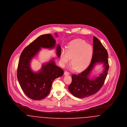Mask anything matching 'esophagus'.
I'll return each instance as SVG.
<instances>
[{
  "label": "esophagus",
  "instance_id": "34e87169",
  "mask_svg": "<svg viewBox=\"0 0 127 127\" xmlns=\"http://www.w3.org/2000/svg\"><path fill=\"white\" fill-rule=\"evenodd\" d=\"M70 74V73L68 72H67V71H65V73H64V75H65V76H67V75H69Z\"/></svg>",
  "mask_w": 127,
  "mask_h": 127
}]
</instances>
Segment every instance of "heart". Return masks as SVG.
<instances>
[{
    "instance_id": "1",
    "label": "heart",
    "mask_w": 127,
    "mask_h": 127,
    "mask_svg": "<svg viewBox=\"0 0 127 127\" xmlns=\"http://www.w3.org/2000/svg\"><path fill=\"white\" fill-rule=\"evenodd\" d=\"M93 56L92 46L81 39H76L69 43L66 50L61 53V64L65 66L71 58V63L76 71H79L89 65Z\"/></svg>"
}]
</instances>
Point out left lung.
I'll list each match as a JSON object with an SVG mask.
<instances>
[{
	"instance_id": "obj_1",
	"label": "left lung",
	"mask_w": 127,
	"mask_h": 127,
	"mask_svg": "<svg viewBox=\"0 0 127 127\" xmlns=\"http://www.w3.org/2000/svg\"><path fill=\"white\" fill-rule=\"evenodd\" d=\"M93 56L91 64L85 70L77 75H72V82L68 89L75 97L84 98L91 96L101 88L109 70L108 53L100 41L93 36ZM98 63L103 64L104 70L98 77L91 80L89 77L95 66Z\"/></svg>"
}]
</instances>
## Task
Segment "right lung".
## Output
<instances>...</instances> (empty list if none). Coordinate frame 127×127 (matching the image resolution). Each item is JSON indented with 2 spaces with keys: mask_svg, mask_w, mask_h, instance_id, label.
Wrapping results in <instances>:
<instances>
[{
  "mask_svg": "<svg viewBox=\"0 0 127 127\" xmlns=\"http://www.w3.org/2000/svg\"><path fill=\"white\" fill-rule=\"evenodd\" d=\"M56 36L57 34L55 33ZM56 40L50 34L41 35L26 47L20 55L18 62L17 78L25 94L33 100H40L50 92L54 80L62 76L64 71L56 65L54 59L44 64L38 72H34L30 67V61L42 48H54ZM56 53L59 58L61 47L58 45Z\"/></svg>",
  "mask_w": 127,
  "mask_h": 127,
  "instance_id": "1",
  "label": "right lung"
}]
</instances>
